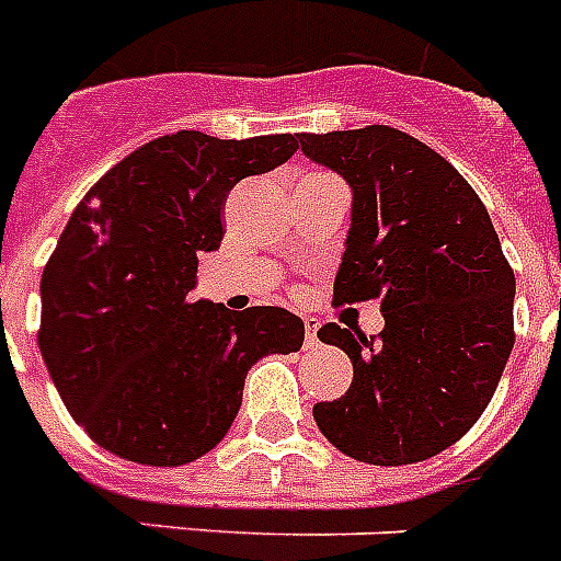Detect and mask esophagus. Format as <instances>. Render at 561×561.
<instances>
[{
	"label": "esophagus",
	"mask_w": 561,
	"mask_h": 561,
	"mask_svg": "<svg viewBox=\"0 0 561 561\" xmlns=\"http://www.w3.org/2000/svg\"><path fill=\"white\" fill-rule=\"evenodd\" d=\"M305 348H317L320 340H317V331H320V320L317 317H305Z\"/></svg>",
	"instance_id": "34e87169"
}]
</instances>
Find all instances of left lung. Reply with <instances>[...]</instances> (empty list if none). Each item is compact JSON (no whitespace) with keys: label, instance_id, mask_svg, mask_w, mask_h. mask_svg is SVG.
I'll use <instances>...</instances> for the list:
<instances>
[{"label":"left lung","instance_id":"left-lung-1","mask_svg":"<svg viewBox=\"0 0 561 561\" xmlns=\"http://www.w3.org/2000/svg\"><path fill=\"white\" fill-rule=\"evenodd\" d=\"M311 161L354 193L334 305L380 299L371 340L328 322L348 354L343 398L313 407L340 453L375 467L426 461L481 417L516 343V276L490 213L435 149L391 126L299 135Z\"/></svg>","mask_w":561,"mask_h":561}]
</instances>
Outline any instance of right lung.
<instances>
[{
    "instance_id": "obj_1",
    "label": "right lung",
    "mask_w": 561,
    "mask_h": 561,
    "mask_svg": "<svg viewBox=\"0 0 561 561\" xmlns=\"http://www.w3.org/2000/svg\"><path fill=\"white\" fill-rule=\"evenodd\" d=\"M296 147V135L181 129L126 154L77 204L39 282L36 343L94 444L147 467L195 461L236 421L250 366L302 348L285 308L190 296L198 256L221 248L230 190Z\"/></svg>"
}]
</instances>
